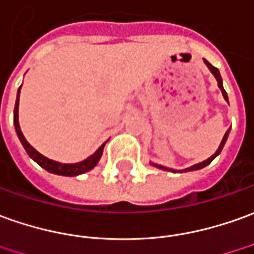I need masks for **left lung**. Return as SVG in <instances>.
Returning <instances> with one entry per match:
<instances>
[{"label": "left lung", "instance_id": "obj_1", "mask_svg": "<svg viewBox=\"0 0 254 254\" xmlns=\"http://www.w3.org/2000/svg\"><path fill=\"white\" fill-rule=\"evenodd\" d=\"M204 64H207V67L210 69V71L214 74V77L217 78V83H218V87H220V90H221V92H223V95L224 98H225V101H228V97H227V92H225V90H224V87H223V78H221V76H220V71H218L217 67H214L213 64H210L206 59H204ZM228 132H230V130H227V132L224 134V138H223V141H221V144H220V146H218V149L217 152L213 155V156H210L209 159H206L204 162H202V163H197L195 164V166H192V167H188V169H185L184 171H193V170H199V169H203V167H206L207 164L211 163V160L214 159V157L217 156L218 153L221 152V149H223V146L224 144H225V141H227V137H228ZM153 166H156V167H159V169H162V170H169V171H174L176 173V170H171V169H167V167H163V166H159V164H153Z\"/></svg>", "mask_w": 254, "mask_h": 254}]
</instances>
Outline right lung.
Returning <instances> with one entry per match:
<instances>
[{
    "mask_svg": "<svg viewBox=\"0 0 254 254\" xmlns=\"http://www.w3.org/2000/svg\"><path fill=\"white\" fill-rule=\"evenodd\" d=\"M22 87V85H20ZM19 92H20V88L17 91V99L16 104H15V110H13V124H15V130L17 132V137L20 139V142L23 145V148L27 152V155L38 163L43 169H45L50 173H54V174H58V176H66V177H73V176H78V174H83L85 171H90L91 169H94L95 166L99 162V159L102 156V152H104L105 144H102L94 155H91L90 157H87L85 160L80 162V163H71V164H64L59 163V162H55V160H51L48 157L43 156L40 152H37L33 146H31L26 139H24L23 134L20 131V127H19V120H17V108H19Z\"/></svg>",
    "mask_w": 254,
    "mask_h": 254,
    "instance_id": "1",
    "label": "right lung"
}]
</instances>
